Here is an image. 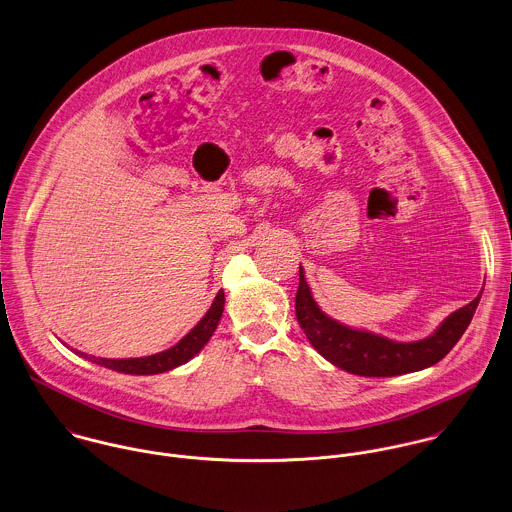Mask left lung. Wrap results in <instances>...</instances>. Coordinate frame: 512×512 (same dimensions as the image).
I'll list each match as a JSON object with an SVG mask.
<instances>
[{
  "mask_svg": "<svg viewBox=\"0 0 512 512\" xmlns=\"http://www.w3.org/2000/svg\"><path fill=\"white\" fill-rule=\"evenodd\" d=\"M479 301L481 295L469 305L451 312L439 328L423 340L396 342L374 332L354 330L326 316L314 303L305 281V271L299 267L295 310L308 342L330 364L356 376L386 378L429 368L445 358L467 330Z\"/></svg>",
  "mask_w": 512,
  "mask_h": 512,
  "instance_id": "1",
  "label": "left lung"
}]
</instances>
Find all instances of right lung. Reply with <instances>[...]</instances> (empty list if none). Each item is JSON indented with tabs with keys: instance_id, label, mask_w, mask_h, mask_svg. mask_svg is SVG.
Returning <instances> with one entry per match:
<instances>
[{
	"instance_id": "obj_1",
	"label": "right lung",
	"mask_w": 512,
	"mask_h": 512,
	"mask_svg": "<svg viewBox=\"0 0 512 512\" xmlns=\"http://www.w3.org/2000/svg\"><path fill=\"white\" fill-rule=\"evenodd\" d=\"M223 305H225V295L223 291L217 293V297L213 299L211 307L205 312L204 318L172 348L152 354V356H144V358H120V360H112V358H97V356H89L85 352H79V356L116 370V372H124V374H136V376H148V374H162L168 370H174L182 364H186L188 360H192L205 344L211 338V334L217 328V322L223 314Z\"/></svg>"
}]
</instances>
